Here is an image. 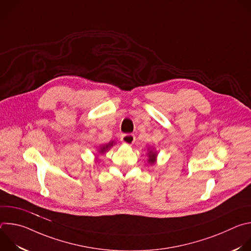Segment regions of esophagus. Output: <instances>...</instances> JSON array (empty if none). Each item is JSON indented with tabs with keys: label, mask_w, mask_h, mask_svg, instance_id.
Listing matches in <instances>:
<instances>
[{
	"label": "esophagus",
	"mask_w": 251,
	"mask_h": 251,
	"mask_svg": "<svg viewBox=\"0 0 251 251\" xmlns=\"http://www.w3.org/2000/svg\"><path fill=\"white\" fill-rule=\"evenodd\" d=\"M121 141H122V143H124V144L132 145L135 142V136L133 134H124L121 137Z\"/></svg>",
	"instance_id": "1"
}]
</instances>
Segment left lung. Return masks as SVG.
Here are the masks:
<instances>
[{
	"label": "left lung",
	"instance_id": "1",
	"mask_svg": "<svg viewBox=\"0 0 251 251\" xmlns=\"http://www.w3.org/2000/svg\"><path fill=\"white\" fill-rule=\"evenodd\" d=\"M156 159V154L153 153V152H150L149 153V163L150 164H154L155 163V160Z\"/></svg>",
	"mask_w": 251,
	"mask_h": 251
}]
</instances>
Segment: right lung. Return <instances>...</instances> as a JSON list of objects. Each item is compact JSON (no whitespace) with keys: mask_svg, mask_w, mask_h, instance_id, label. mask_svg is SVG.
Masks as SVG:
<instances>
[{"mask_svg":"<svg viewBox=\"0 0 251 251\" xmlns=\"http://www.w3.org/2000/svg\"><path fill=\"white\" fill-rule=\"evenodd\" d=\"M112 145H113V142H112V143H109L108 145H105V146H103V147L101 148V150H100V153H103L105 150H107V149H108L109 147H111Z\"/></svg>","mask_w":251,"mask_h":251,"instance_id":"1","label":"right lung"}]
</instances>
